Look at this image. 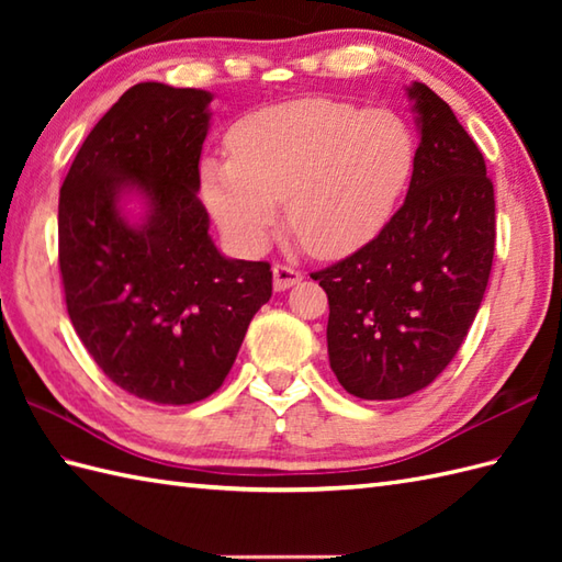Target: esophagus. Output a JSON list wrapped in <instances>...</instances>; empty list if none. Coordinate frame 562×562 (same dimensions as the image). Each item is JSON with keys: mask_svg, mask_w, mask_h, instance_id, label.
<instances>
[{"mask_svg": "<svg viewBox=\"0 0 562 562\" xmlns=\"http://www.w3.org/2000/svg\"><path fill=\"white\" fill-rule=\"evenodd\" d=\"M302 278H304V274L300 270H294L290 266H282V262H278V266L272 268V284H274V290H278V292L294 288L296 282H302Z\"/></svg>", "mask_w": 562, "mask_h": 562, "instance_id": "obj_1", "label": "esophagus"}]
</instances>
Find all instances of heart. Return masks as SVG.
I'll return each mask as SVG.
<instances>
[{
    "label": "heart",
    "mask_w": 562,
    "mask_h": 562,
    "mask_svg": "<svg viewBox=\"0 0 562 562\" xmlns=\"http://www.w3.org/2000/svg\"><path fill=\"white\" fill-rule=\"evenodd\" d=\"M229 161H205L202 198L224 234L258 250L288 198V224L308 254L342 258L384 229L408 188L417 142L389 109L308 97L241 117Z\"/></svg>",
    "instance_id": "b5f03b06"
}]
</instances>
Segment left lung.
<instances>
[{
	"label": "left lung",
	"mask_w": 562,
	"mask_h": 562,
	"mask_svg": "<svg viewBox=\"0 0 562 562\" xmlns=\"http://www.w3.org/2000/svg\"><path fill=\"white\" fill-rule=\"evenodd\" d=\"M420 125L398 212L372 241L312 272L328 294L340 386L393 401L432 384L479 314L495 254V190L479 145L437 93L408 89Z\"/></svg>",
	"instance_id": "8db88e82"
}]
</instances>
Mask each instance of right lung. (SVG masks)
Masks as SVG:
<instances>
[{"label": "right lung", "mask_w": 562, "mask_h": 562, "mask_svg": "<svg viewBox=\"0 0 562 562\" xmlns=\"http://www.w3.org/2000/svg\"><path fill=\"white\" fill-rule=\"evenodd\" d=\"M212 93L145 81L83 139L59 188L67 314L93 362L133 396L186 405L217 391L272 294L266 260L224 258L198 198ZM150 210L130 225L116 202Z\"/></svg>", "instance_id": "right-lung-1"}]
</instances>
